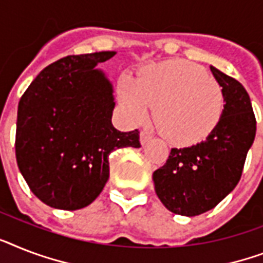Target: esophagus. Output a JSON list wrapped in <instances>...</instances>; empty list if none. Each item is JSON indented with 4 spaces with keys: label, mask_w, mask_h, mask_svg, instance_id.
Masks as SVG:
<instances>
[{
    "label": "esophagus",
    "mask_w": 263,
    "mask_h": 263,
    "mask_svg": "<svg viewBox=\"0 0 263 263\" xmlns=\"http://www.w3.org/2000/svg\"><path fill=\"white\" fill-rule=\"evenodd\" d=\"M151 140V135L148 134L147 131H142L140 132V143L142 144H146V143H148Z\"/></svg>",
    "instance_id": "obj_1"
}]
</instances>
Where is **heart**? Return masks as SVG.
<instances>
[{
  "label": "heart",
  "instance_id": "heart-1",
  "mask_svg": "<svg viewBox=\"0 0 263 263\" xmlns=\"http://www.w3.org/2000/svg\"><path fill=\"white\" fill-rule=\"evenodd\" d=\"M120 101L136 123L146 120L151 105L155 121L170 142L187 146L213 131L224 108L220 83L200 66L168 61L147 67L136 83L125 80Z\"/></svg>",
  "mask_w": 263,
  "mask_h": 263
}]
</instances>
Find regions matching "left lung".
<instances>
[{"label":"left lung","instance_id":"1","mask_svg":"<svg viewBox=\"0 0 263 263\" xmlns=\"http://www.w3.org/2000/svg\"><path fill=\"white\" fill-rule=\"evenodd\" d=\"M223 87L224 109L205 140L172 148L167 161L153 174L155 193L173 213L197 216L215 208L238 185L257 121L249 93L240 82L211 66Z\"/></svg>","mask_w":263,"mask_h":263}]
</instances>
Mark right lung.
<instances>
[{
    "label": "right lung",
    "mask_w": 263,
    "mask_h": 263,
    "mask_svg": "<svg viewBox=\"0 0 263 263\" xmlns=\"http://www.w3.org/2000/svg\"><path fill=\"white\" fill-rule=\"evenodd\" d=\"M115 51L51 63L18 102L16 159L31 192L51 208L87 206L109 178V154L140 147L139 131L112 125L113 86L98 63Z\"/></svg>",
    "instance_id": "add662e5"
}]
</instances>
